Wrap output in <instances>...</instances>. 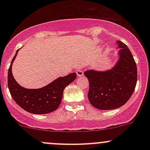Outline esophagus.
<instances>
[{
  "label": "esophagus",
  "instance_id": "esophagus-1",
  "mask_svg": "<svg viewBox=\"0 0 150 150\" xmlns=\"http://www.w3.org/2000/svg\"><path fill=\"white\" fill-rule=\"evenodd\" d=\"M76 73H77V75H78V77L83 76V71L82 70V69H81V67H78L77 68Z\"/></svg>",
  "mask_w": 150,
  "mask_h": 150
}]
</instances>
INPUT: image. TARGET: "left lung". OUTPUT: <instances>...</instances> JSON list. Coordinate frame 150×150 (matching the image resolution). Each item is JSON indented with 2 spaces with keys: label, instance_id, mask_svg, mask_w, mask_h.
<instances>
[{
  "label": "left lung",
  "instance_id": "left-lung-1",
  "mask_svg": "<svg viewBox=\"0 0 150 150\" xmlns=\"http://www.w3.org/2000/svg\"><path fill=\"white\" fill-rule=\"evenodd\" d=\"M119 59L112 68L106 71L87 70L89 81L88 97L91 104L102 110L117 109L131 98L137 81V67L128 46L117 40Z\"/></svg>",
  "mask_w": 150,
  "mask_h": 150
}]
</instances>
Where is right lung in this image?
I'll return each mask as SVG.
<instances>
[{
    "label": "right lung",
    "mask_w": 150,
    "mask_h": 150,
    "mask_svg": "<svg viewBox=\"0 0 150 150\" xmlns=\"http://www.w3.org/2000/svg\"><path fill=\"white\" fill-rule=\"evenodd\" d=\"M18 51L19 50L13 57L8 71V86L12 98L19 107L28 112L41 115L55 111L61 104L63 91L76 78V73L57 78L40 88H25L18 84L12 74V64Z\"/></svg>",
    "instance_id": "add662e5"
}]
</instances>
